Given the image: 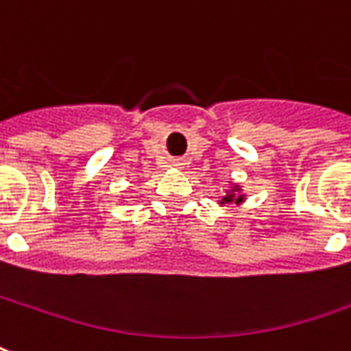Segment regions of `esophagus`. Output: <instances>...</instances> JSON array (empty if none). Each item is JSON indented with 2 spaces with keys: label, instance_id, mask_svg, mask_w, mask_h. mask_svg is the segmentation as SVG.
<instances>
[{
  "label": "esophagus",
  "instance_id": "34e87169",
  "mask_svg": "<svg viewBox=\"0 0 351 351\" xmlns=\"http://www.w3.org/2000/svg\"><path fill=\"white\" fill-rule=\"evenodd\" d=\"M173 165H175V167H182L184 163L180 161V159H176V161H173Z\"/></svg>",
  "mask_w": 351,
  "mask_h": 351
}]
</instances>
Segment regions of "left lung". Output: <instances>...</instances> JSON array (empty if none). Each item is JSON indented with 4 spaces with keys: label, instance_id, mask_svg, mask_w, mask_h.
Instances as JSON below:
<instances>
[{
    "label": "left lung",
    "instance_id": "8db88e82",
    "mask_svg": "<svg viewBox=\"0 0 351 351\" xmlns=\"http://www.w3.org/2000/svg\"><path fill=\"white\" fill-rule=\"evenodd\" d=\"M224 195H222V199L218 201V205L220 207H228V205H241V203H245V193L243 190H241V186L239 184H230L228 186V190H224Z\"/></svg>",
    "mask_w": 351,
    "mask_h": 351
}]
</instances>
